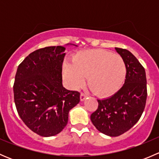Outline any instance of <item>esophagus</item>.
<instances>
[{
    "mask_svg": "<svg viewBox=\"0 0 159 159\" xmlns=\"http://www.w3.org/2000/svg\"><path fill=\"white\" fill-rule=\"evenodd\" d=\"M87 97H88V94H86V93L81 92V95H80V99H81V101H84Z\"/></svg>",
    "mask_w": 159,
    "mask_h": 159,
    "instance_id": "1",
    "label": "esophagus"
}]
</instances>
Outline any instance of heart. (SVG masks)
I'll return each mask as SVG.
<instances>
[{
  "mask_svg": "<svg viewBox=\"0 0 159 159\" xmlns=\"http://www.w3.org/2000/svg\"><path fill=\"white\" fill-rule=\"evenodd\" d=\"M64 74L75 88H80L89 77L90 89L99 96H108L119 90L126 76V65L120 54L105 50L78 53L72 65H65Z\"/></svg>",
  "mask_w": 159,
  "mask_h": 159,
  "instance_id": "obj_1",
  "label": "heart"
}]
</instances>
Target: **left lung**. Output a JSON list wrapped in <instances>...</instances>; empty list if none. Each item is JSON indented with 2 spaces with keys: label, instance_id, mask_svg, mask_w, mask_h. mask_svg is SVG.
<instances>
[{
  "label": "left lung",
  "instance_id": "obj_1",
  "mask_svg": "<svg viewBox=\"0 0 159 159\" xmlns=\"http://www.w3.org/2000/svg\"><path fill=\"white\" fill-rule=\"evenodd\" d=\"M126 65L124 85L108 98L98 100V107L91 121L100 132L116 137L131 129L140 119L147 99V81L144 67L126 49L115 48Z\"/></svg>",
  "mask_w": 159,
  "mask_h": 159
}]
</instances>
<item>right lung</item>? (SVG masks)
Masks as SVG:
<instances>
[{"label": "right lung", "mask_w": 159, "mask_h": 159, "mask_svg": "<svg viewBox=\"0 0 159 159\" xmlns=\"http://www.w3.org/2000/svg\"><path fill=\"white\" fill-rule=\"evenodd\" d=\"M65 47L51 46L31 52L18 65L14 83L17 113L25 125L43 137L55 135L68 121L80 92L62 86Z\"/></svg>", "instance_id": "1"}]
</instances>
